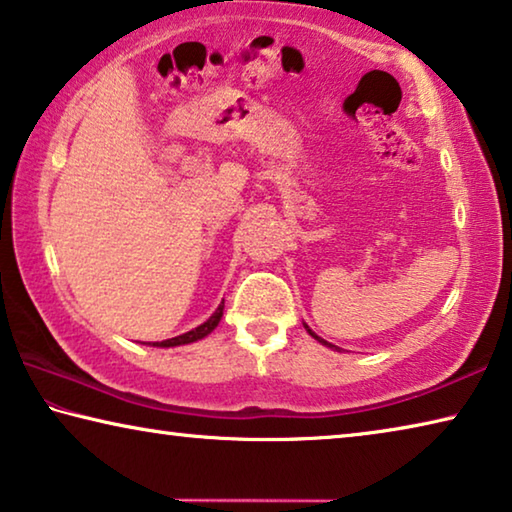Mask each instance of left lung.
Listing matches in <instances>:
<instances>
[{"label":"left lung","mask_w":512,"mask_h":512,"mask_svg":"<svg viewBox=\"0 0 512 512\" xmlns=\"http://www.w3.org/2000/svg\"><path fill=\"white\" fill-rule=\"evenodd\" d=\"M305 329H307V332H309L311 336H314V339H316L318 343H323V345H327V348H334V350H339V348H336V345H332V343H327L325 339H320V336H318V334H314V332H311V329H309V325H305Z\"/></svg>","instance_id":"obj_1"}]
</instances>
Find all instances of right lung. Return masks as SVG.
Segmentation results:
<instances>
[{"label":"right lung","instance_id":"obj_1","mask_svg":"<svg viewBox=\"0 0 512 512\" xmlns=\"http://www.w3.org/2000/svg\"><path fill=\"white\" fill-rule=\"evenodd\" d=\"M221 316H223V302L219 307H216V311L214 314L205 320L203 325H198V327H194L192 332H185V334H180V336H173V339H167V341H160V343H153V348H176V345H187V343H194V341H201V339H205L207 334L210 332H214V327L219 325V320H221Z\"/></svg>","mask_w":512,"mask_h":512}]
</instances>
